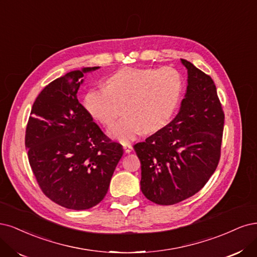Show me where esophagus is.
<instances>
[{
	"label": "esophagus",
	"mask_w": 257,
	"mask_h": 257,
	"mask_svg": "<svg viewBox=\"0 0 257 257\" xmlns=\"http://www.w3.org/2000/svg\"><path fill=\"white\" fill-rule=\"evenodd\" d=\"M122 147H123V151H125L126 154H130L132 152V150H134V147H132V145L129 144V143L123 144Z\"/></svg>",
	"instance_id": "34e87169"
}]
</instances>
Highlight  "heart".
<instances>
[{
  "label": "heart",
  "mask_w": 257,
  "mask_h": 257,
  "mask_svg": "<svg viewBox=\"0 0 257 257\" xmlns=\"http://www.w3.org/2000/svg\"><path fill=\"white\" fill-rule=\"evenodd\" d=\"M183 87V78L172 67L156 70L125 67L107 78L106 87L89 89L84 107L96 121L106 127L121 111L125 112L109 130L112 138L125 143L142 130L150 134L169 123L179 104Z\"/></svg>",
  "instance_id": "b5f03b06"
}]
</instances>
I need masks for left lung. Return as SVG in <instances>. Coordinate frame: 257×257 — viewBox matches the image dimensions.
<instances>
[{
  "label": "left lung",
  "mask_w": 257,
  "mask_h": 257,
  "mask_svg": "<svg viewBox=\"0 0 257 257\" xmlns=\"http://www.w3.org/2000/svg\"><path fill=\"white\" fill-rule=\"evenodd\" d=\"M188 69L186 97L169 125L134 147L141 161V190L158 205L187 200L207 184L221 157L224 112L210 76Z\"/></svg>",
  "instance_id": "left-lung-1"
}]
</instances>
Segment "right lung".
Masks as SVG:
<instances>
[{"mask_svg":"<svg viewBox=\"0 0 257 257\" xmlns=\"http://www.w3.org/2000/svg\"><path fill=\"white\" fill-rule=\"evenodd\" d=\"M97 68L71 71L49 83L32 106L26 130L29 162L41 191L73 210L103 200L123 154L78 100L83 73Z\"/></svg>","mask_w":257,"mask_h":257,"instance_id":"obj_1","label":"right lung"}]
</instances>
